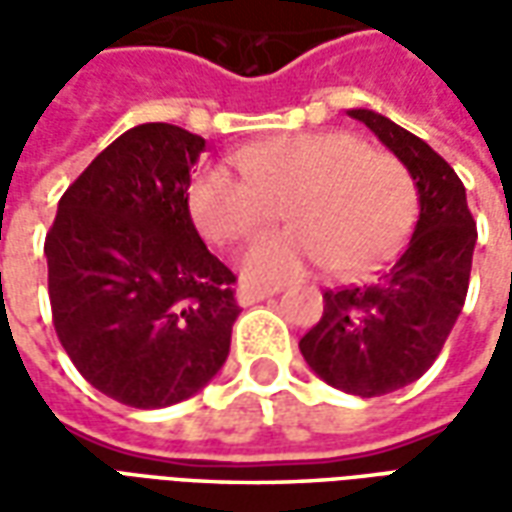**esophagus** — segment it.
<instances>
[{
	"mask_svg": "<svg viewBox=\"0 0 512 512\" xmlns=\"http://www.w3.org/2000/svg\"><path fill=\"white\" fill-rule=\"evenodd\" d=\"M274 293H277V288H255V285H246V282H241V285H238V290H235L238 304H244V307H249V304H257V301H263V299H271Z\"/></svg>",
	"mask_w": 512,
	"mask_h": 512,
	"instance_id": "esophagus-1",
	"label": "esophagus"
}]
</instances>
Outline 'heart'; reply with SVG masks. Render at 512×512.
<instances>
[{
  "instance_id": "heart-1",
  "label": "heart",
  "mask_w": 512,
  "mask_h": 512,
  "mask_svg": "<svg viewBox=\"0 0 512 512\" xmlns=\"http://www.w3.org/2000/svg\"><path fill=\"white\" fill-rule=\"evenodd\" d=\"M238 178L205 164L189 183V213L213 244H233L277 219L293 227L268 233L241 255L255 285H282L310 268L362 277L384 266L417 219V189L392 153L365 147L343 131L279 134L235 150Z\"/></svg>"
}]
</instances>
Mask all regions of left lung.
Segmentation results:
<instances>
[{
    "mask_svg": "<svg viewBox=\"0 0 512 512\" xmlns=\"http://www.w3.org/2000/svg\"><path fill=\"white\" fill-rule=\"evenodd\" d=\"M348 115L406 164L419 191V219L381 277L323 293L321 321L299 348L329 386L378 397L417 381L441 354L466 301L477 227L461 178L428 142L370 109Z\"/></svg>",
    "mask_w": 512,
    "mask_h": 512,
    "instance_id": "obj_1",
    "label": "left lung"
}]
</instances>
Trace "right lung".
Returning <instances> with one entry per match:
<instances>
[{"instance_id":"1","label":"right lung","mask_w":512,"mask_h":512,"mask_svg":"<svg viewBox=\"0 0 512 512\" xmlns=\"http://www.w3.org/2000/svg\"><path fill=\"white\" fill-rule=\"evenodd\" d=\"M202 150L186 128H131L65 189L46 233L54 332L123 406L180 403L230 354L235 274L202 244L186 197Z\"/></svg>"}]
</instances>
